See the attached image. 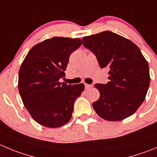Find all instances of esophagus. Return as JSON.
<instances>
[{"label":"esophagus","instance_id":"1","mask_svg":"<svg viewBox=\"0 0 157 157\" xmlns=\"http://www.w3.org/2000/svg\"><path fill=\"white\" fill-rule=\"evenodd\" d=\"M85 87H86V89H89V88H92V85H89V84H86V83H85Z\"/></svg>","mask_w":157,"mask_h":157}]
</instances>
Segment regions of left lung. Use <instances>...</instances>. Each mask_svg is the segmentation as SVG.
I'll use <instances>...</instances> for the list:
<instances>
[{
    "label": "left lung",
    "instance_id": "left-lung-1",
    "mask_svg": "<svg viewBox=\"0 0 157 157\" xmlns=\"http://www.w3.org/2000/svg\"><path fill=\"white\" fill-rule=\"evenodd\" d=\"M101 68H109L107 84H95L100 96L92 103L95 113L108 121L132 116L144 101L150 82L147 61L130 40L109 31L82 38Z\"/></svg>",
    "mask_w": 157,
    "mask_h": 157
}]
</instances>
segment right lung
Here are the masks:
<instances>
[{
  "label": "right lung",
  "instance_id": "add662e5",
  "mask_svg": "<svg viewBox=\"0 0 157 157\" xmlns=\"http://www.w3.org/2000/svg\"><path fill=\"white\" fill-rule=\"evenodd\" d=\"M82 44L79 38L53 37L33 46L18 74V90L31 117L48 128L64 126L71 119L74 102L84 91L82 83L67 85L69 56Z\"/></svg>",
  "mask_w": 157,
  "mask_h": 157
}]
</instances>
